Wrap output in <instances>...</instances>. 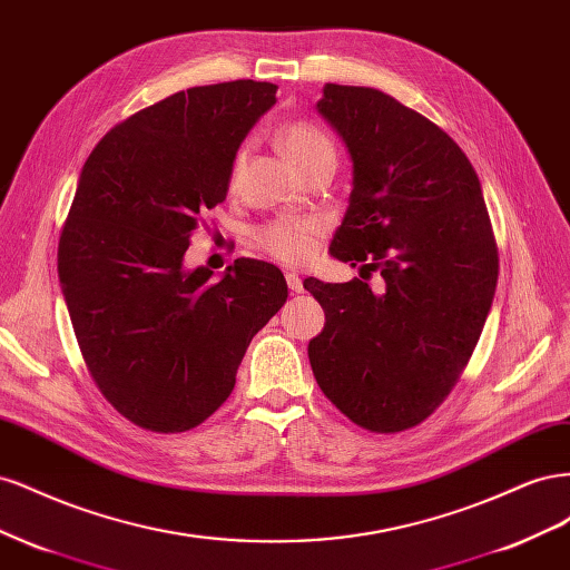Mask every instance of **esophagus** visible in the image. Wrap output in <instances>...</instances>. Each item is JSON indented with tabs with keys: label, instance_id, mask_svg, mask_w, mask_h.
Here are the masks:
<instances>
[{
	"label": "esophagus",
	"instance_id": "34e87169",
	"mask_svg": "<svg viewBox=\"0 0 570 570\" xmlns=\"http://www.w3.org/2000/svg\"><path fill=\"white\" fill-rule=\"evenodd\" d=\"M285 281H287L289 292H304V285H302L299 273H295V271H287V273H285Z\"/></svg>",
	"mask_w": 570,
	"mask_h": 570
}]
</instances>
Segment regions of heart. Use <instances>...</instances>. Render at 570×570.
<instances>
[{"label":"heart","mask_w":570,"mask_h":570,"mask_svg":"<svg viewBox=\"0 0 570 570\" xmlns=\"http://www.w3.org/2000/svg\"><path fill=\"white\" fill-rule=\"evenodd\" d=\"M278 145L287 154V159L297 168L314 161L321 154H333L335 145L321 126L312 120H289L278 130ZM245 164V151H237L233 161V183H237L239 170ZM323 226L318 218L312 216H281L264 223L262 228L254 233L256 245L262 247L275 262L283 264H299L304 258L314 254L316 237L321 235Z\"/></svg>","instance_id":"obj_1"}]
</instances>
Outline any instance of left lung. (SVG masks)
<instances>
[{"instance_id":"left-lung-1","label":"left lung","mask_w":570,"mask_h":570,"mask_svg":"<svg viewBox=\"0 0 570 570\" xmlns=\"http://www.w3.org/2000/svg\"><path fill=\"white\" fill-rule=\"evenodd\" d=\"M316 107L354 161L331 252L381 271L385 287L306 278L325 312L308 361L352 423L402 433L446 400L480 340L499 275L490 214L469 157L423 114L335 82Z\"/></svg>"}]
</instances>
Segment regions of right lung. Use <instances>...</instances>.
<instances>
[{
  "instance_id": "add662e5",
  "label": "right lung",
  "mask_w": 570,
  "mask_h": 570,
  "mask_svg": "<svg viewBox=\"0 0 570 570\" xmlns=\"http://www.w3.org/2000/svg\"><path fill=\"white\" fill-rule=\"evenodd\" d=\"M275 85L233 80L170 95L114 126L80 170L59 237V281L95 385L151 433H185L228 400L252 337L287 299L281 268L235 258L183 268L199 216L228 195Z\"/></svg>"
}]
</instances>
